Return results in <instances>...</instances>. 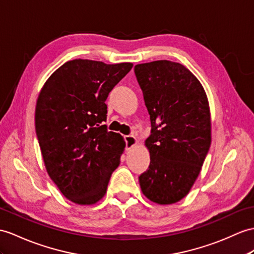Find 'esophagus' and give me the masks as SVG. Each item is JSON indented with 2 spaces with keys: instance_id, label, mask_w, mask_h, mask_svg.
Segmentation results:
<instances>
[{
  "instance_id": "1",
  "label": "esophagus",
  "mask_w": 254,
  "mask_h": 254,
  "mask_svg": "<svg viewBox=\"0 0 254 254\" xmlns=\"http://www.w3.org/2000/svg\"><path fill=\"white\" fill-rule=\"evenodd\" d=\"M125 142H126V151L131 150V148L137 144V138L134 135H126L125 137Z\"/></svg>"
}]
</instances>
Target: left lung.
<instances>
[{"mask_svg": "<svg viewBox=\"0 0 254 254\" xmlns=\"http://www.w3.org/2000/svg\"><path fill=\"white\" fill-rule=\"evenodd\" d=\"M150 114L145 140L148 169L139 177L142 193L158 205L189 194L211 144V117L206 91L184 65L157 60L134 66Z\"/></svg>", "mask_w": 254, "mask_h": 254, "instance_id": "left-lung-1", "label": "left lung"}]
</instances>
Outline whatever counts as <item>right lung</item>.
Instances as JSON below:
<instances>
[{
	"label": "right lung",
	"mask_w": 254,
	"mask_h": 254,
	"mask_svg": "<svg viewBox=\"0 0 254 254\" xmlns=\"http://www.w3.org/2000/svg\"><path fill=\"white\" fill-rule=\"evenodd\" d=\"M132 65L74 59L58 67L40 91L35 130L45 168L77 205L102 199L121 163L125 141L101 124L107 121L109 92Z\"/></svg>",
	"instance_id": "add662e5"
}]
</instances>
